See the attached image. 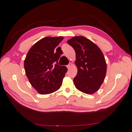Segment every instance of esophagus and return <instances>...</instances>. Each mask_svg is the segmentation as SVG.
<instances>
[{
	"label": "esophagus",
	"instance_id": "obj_1",
	"mask_svg": "<svg viewBox=\"0 0 132 132\" xmlns=\"http://www.w3.org/2000/svg\"><path fill=\"white\" fill-rule=\"evenodd\" d=\"M72 65V63H69V64H68V65H67V68H68V69H69V68H71V67Z\"/></svg>",
	"mask_w": 132,
	"mask_h": 132
}]
</instances>
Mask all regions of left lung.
Instances as JSON below:
<instances>
[{
  "instance_id": "left-lung-1",
  "label": "left lung",
  "mask_w": 132,
  "mask_h": 132,
  "mask_svg": "<svg viewBox=\"0 0 132 132\" xmlns=\"http://www.w3.org/2000/svg\"><path fill=\"white\" fill-rule=\"evenodd\" d=\"M76 52L77 74L73 79L76 88L92 94L100 88L104 80L107 64L98 46L83 36L72 37L67 41Z\"/></svg>"
}]
</instances>
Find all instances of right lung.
<instances>
[{"mask_svg":"<svg viewBox=\"0 0 132 132\" xmlns=\"http://www.w3.org/2000/svg\"><path fill=\"white\" fill-rule=\"evenodd\" d=\"M63 37H47L40 39L29 50L24 60L25 73L31 86L40 94H48L60 88L67 69L59 66L61 48H55Z\"/></svg>","mask_w":132,"mask_h":132,"instance_id":"1","label":"right lung"}]
</instances>
